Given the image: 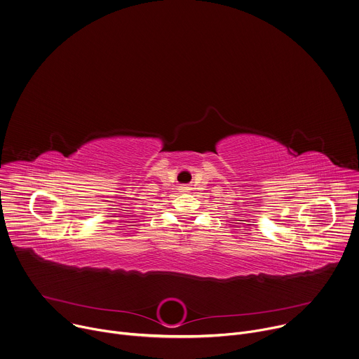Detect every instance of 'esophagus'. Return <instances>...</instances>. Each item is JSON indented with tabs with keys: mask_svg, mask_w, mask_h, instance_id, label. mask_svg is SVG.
<instances>
[{
	"mask_svg": "<svg viewBox=\"0 0 359 359\" xmlns=\"http://www.w3.org/2000/svg\"><path fill=\"white\" fill-rule=\"evenodd\" d=\"M180 190H182V191H187V190H189V187H187V186H182V187H180Z\"/></svg>",
	"mask_w": 359,
	"mask_h": 359,
	"instance_id": "obj_1",
	"label": "esophagus"
}]
</instances>
